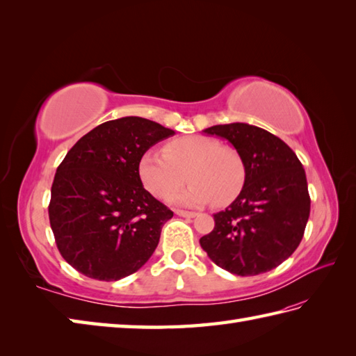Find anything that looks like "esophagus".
Here are the masks:
<instances>
[{"label": "esophagus", "mask_w": 356, "mask_h": 356, "mask_svg": "<svg viewBox=\"0 0 356 356\" xmlns=\"http://www.w3.org/2000/svg\"><path fill=\"white\" fill-rule=\"evenodd\" d=\"M174 213H176L180 217H186V218H193V217L197 216L195 213H193V211H184V209H176Z\"/></svg>", "instance_id": "1"}]
</instances>
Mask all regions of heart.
Returning a JSON list of instances; mask_svg holds the SVG:
<instances>
[{
	"mask_svg": "<svg viewBox=\"0 0 356 356\" xmlns=\"http://www.w3.org/2000/svg\"><path fill=\"white\" fill-rule=\"evenodd\" d=\"M138 177L157 199L169 195L188 178L192 184L171 202L186 207L213 203L225 207L237 197L246 182V163L231 145L211 136H184L166 142L162 151L148 149L139 157Z\"/></svg>",
	"mask_w": 356,
	"mask_h": 356,
	"instance_id": "heart-1",
	"label": "heart"
}]
</instances>
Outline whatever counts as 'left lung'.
<instances>
[{"instance_id": "obj_1", "label": "left lung", "mask_w": 356, "mask_h": 356, "mask_svg": "<svg viewBox=\"0 0 356 356\" xmlns=\"http://www.w3.org/2000/svg\"><path fill=\"white\" fill-rule=\"evenodd\" d=\"M231 142L246 163L243 190L225 211L200 246L231 274L259 275L277 268L303 238L311 197L303 165L286 143L249 124L214 125L205 130Z\"/></svg>"}]
</instances>
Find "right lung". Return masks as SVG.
I'll return each mask as SVG.
<instances>
[{"mask_svg": "<svg viewBox=\"0 0 356 356\" xmlns=\"http://www.w3.org/2000/svg\"><path fill=\"white\" fill-rule=\"evenodd\" d=\"M174 131L153 120H108L74 143L58 166L50 226L64 260L81 274L116 282L153 255L172 211L138 177L139 157Z\"/></svg>", "mask_w": 356, "mask_h": 356, "instance_id": "obj_1", "label": "right lung"}]
</instances>
